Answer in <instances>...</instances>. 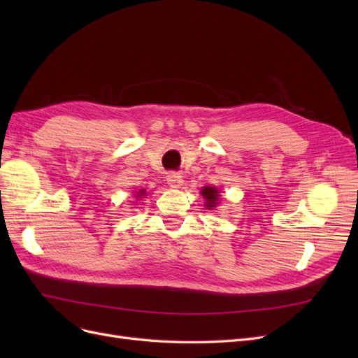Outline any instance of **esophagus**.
Masks as SVG:
<instances>
[{
  "instance_id": "esophagus-1",
  "label": "esophagus",
  "mask_w": 358,
  "mask_h": 358,
  "mask_svg": "<svg viewBox=\"0 0 358 358\" xmlns=\"http://www.w3.org/2000/svg\"><path fill=\"white\" fill-rule=\"evenodd\" d=\"M167 183L171 188H180V185L183 183V179L180 176V173L178 171H170L167 175Z\"/></svg>"
}]
</instances>
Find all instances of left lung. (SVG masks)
<instances>
[{"label": "left lung", "mask_w": 358, "mask_h": 358, "mask_svg": "<svg viewBox=\"0 0 358 358\" xmlns=\"http://www.w3.org/2000/svg\"><path fill=\"white\" fill-rule=\"evenodd\" d=\"M201 196L206 199V206H208L209 209L215 208L216 203H218V189L215 187H204L201 189Z\"/></svg>", "instance_id": "8db88e82"}]
</instances>
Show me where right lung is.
Wrapping results in <instances>:
<instances>
[{
  "label": "right lung",
  "mask_w": 358,
  "mask_h": 358,
  "mask_svg": "<svg viewBox=\"0 0 358 358\" xmlns=\"http://www.w3.org/2000/svg\"><path fill=\"white\" fill-rule=\"evenodd\" d=\"M142 196H143V192H140V194H138V197H142Z\"/></svg>",
  "instance_id": "right-lung-1"
}]
</instances>
